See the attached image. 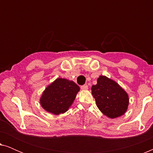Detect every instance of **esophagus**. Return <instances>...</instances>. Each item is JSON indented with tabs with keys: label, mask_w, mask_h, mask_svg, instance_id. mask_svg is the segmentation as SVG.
Returning a JSON list of instances; mask_svg holds the SVG:
<instances>
[{
	"label": "esophagus",
	"mask_w": 153,
	"mask_h": 153,
	"mask_svg": "<svg viewBox=\"0 0 153 153\" xmlns=\"http://www.w3.org/2000/svg\"><path fill=\"white\" fill-rule=\"evenodd\" d=\"M81 90H83V91H86V90H88V86L87 84H85L83 85H81Z\"/></svg>",
	"instance_id": "obj_1"
}]
</instances>
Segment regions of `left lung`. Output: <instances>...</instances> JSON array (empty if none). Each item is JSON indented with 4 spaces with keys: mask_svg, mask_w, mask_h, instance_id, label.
<instances>
[{
    "mask_svg": "<svg viewBox=\"0 0 153 153\" xmlns=\"http://www.w3.org/2000/svg\"><path fill=\"white\" fill-rule=\"evenodd\" d=\"M91 88L92 95L102 114L109 118H116L125 114L129 105V96L116 81L101 76Z\"/></svg>",
    "mask_w": 153,
    "mask_h": 153,
    "instance_id": "obj_1",
    "label": "left lung"
}]
</instances>
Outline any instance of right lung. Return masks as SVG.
<instances>
[{
	"mask_svg": "<svg viewBox=\"0 0 153 153\" xmlns=\"http://www.w3.org/2000/svg\"><path fill=\"white\" fill-rule=\"evenodd\" d=\"M79 91L80 88L73 81L58 78L46 88L39 102L46 111L60 115L72 106Z\"/></svg>",
	"mask_w": 153,
	"mask_h": 153,
	"instance_id": "1",
	"label": "right lung"
}]
</instances>
